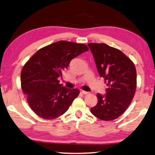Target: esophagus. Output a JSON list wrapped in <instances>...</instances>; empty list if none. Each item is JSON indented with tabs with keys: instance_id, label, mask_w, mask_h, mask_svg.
Segmentation results:
<instances>
[{
	"instance_id": "obj_1",
	"label": "esophagus",
	"mask_w": 155,
	"mask_h": 155,
	"mask_svg": "<svg viewBox=\"0 0 155 155\" xmlns=\"http://www.w3.org/2000/svg\"><path fill=\"white\" fill-rule=\"evenodd\" d=\"M81 93H82V94H84V95H87V94H89V92L85 91H81Z\"/></svg>"
}]
</instances>
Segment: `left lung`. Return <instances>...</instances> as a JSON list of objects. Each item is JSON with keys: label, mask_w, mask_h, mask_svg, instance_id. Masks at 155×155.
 I'll list each match as a JSON object with an SVG mask.
<instances>
[{"label": "left lung", "mask_w": 155, "mask_h": 155, "mask_svg": "<svg viewBox=\"0 0 155 155\" xmlns=\"http://www.w3.org/2000/svg\"><path fill=\"white\" fill-rule=\"evenodd\" d=\"M97 70L106 83L105 95L97 94V103L91 112L102 120L116 119L130 104L137 85L134 64L122 51L104 43H89Z\"/></svg>", "instance_id": "8db88e82"}]
</instances>
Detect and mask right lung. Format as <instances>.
<instances>
[{"instance_id":"1","label":"right lung","mask_w":155,"mask_h":155,"mask_svg":"<svg viewBox=\"0 0 155 155\" xmlns=\"http://www.w3.org/2000/svg\"><path fill=\"white\" fill-rule=\"evenodd\" d=\"M88 50L85 44L60 41L40 49L25 64L21 87L35 114L51 120L68 110L79 90L63 87L58 78L73 58Z\"/></svg>"}]
</instances>
